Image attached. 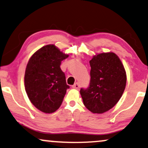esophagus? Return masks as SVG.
<instances>
[{
    "label": "esophagus",
    "instance_id": "obj_1",
    "mask_svg": "<svg viewBox=\"0 0 148 148\" xmlns=\"http://www.w3.org/2000/svg\"><path fill=\"white\" fill-rule=\"evenodd\" d=\"M73 88H75V89H79V88H80V85H79V83H75V84L73 86Z\"/></svg>",
    "mask_w": 148,
    "mask_h": 148
}]
</instances>
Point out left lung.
I'll return each mask as SVG.
<instances>
[{
  "label": "left lung",
  "instance_id": "8db88e82",
  "mask_svg": "<svg viewBox=\"0 0 148 148\" xmlns=\"http://www.w3.org/2000/svg\"><path fill=\"white\" fill-rule=\"evenodd\" d=\"M90 82L87 89L81 88L84 104L92 113L110 110L121 97L126 85V73L114 53L96 54L90 60Z\"/></svg>",
  "mask_w": 148,
  "mask_h": 148
}]
</instances>
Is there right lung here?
Listing matches in <instances>:
<instances>
[{
    "instance_id": "right-lung-1",
    "label": "right lung",
    "mask_w": 148,
    "mask_h": 148,
    "mask_svg": "<svg viewBox=\"0 0 148 148\" xmlns=\"http://www.w3.org/2000/svg\"><path fill=\"white\" fill-rule=\"evenodd\" d=\"M68 57L54 45H48L34 53L27 63L25 90L32 104L42 112H56L62 103L69 86L60 64Z\"/></svg>"
}]
</instances>
